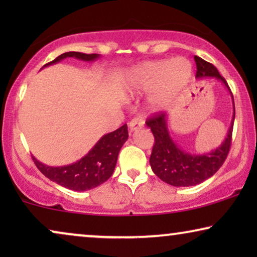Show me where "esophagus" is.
Here are the masks:
<instances>
[{
    "mask_svg": "<svg viewBox=\"0 0 257 257\" xmlns=\"http://www.w3.org/2000/svg\"><path fill=\"white\" fill-rule=\"evenodd\" d=\"M143 126H144V119H142V118H133L132 120L128 122L130 132L138 131V130L142 128Z\"/></svg>",
    "mask_w": 257,
    "mask_h": 257,
    "instance_id": "1",
    "label": "esophagus"
}]
</instances>
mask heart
Masks as SVG:
<instances>
[{"mask_svg": "<svg viewBox=\"0 0 257 257\" xmlns=\"http://www.w3.org/2000/svg\"><path fill=\"white\" fill-rule=\"evenodd\" d=\"M192 64L188 59H173L144 62L130 70L122 84L127 96L152 92L149 99L154 112L164 111L175 103L178 97L192 78Z\"/></svg>", "mask_w": 257, "mask_h": 257, "instance_id": "b5f03b06", "label": "heart"}]
</instances>
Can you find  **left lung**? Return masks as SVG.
I'll use <instances>...</instances> for the list:
<instances>
[{"label": "left lung", "mask_w": 257, "mask_h": 257, "mask_svg": "<svg viewBox=\"0 0 257 257\" xmlns=\"http://www.w3.org/2000/svg\"><path fill=\"white\" fill-rule=\"evenodd\" d=\"M196 63V78H216L229 91L233 101V118L227 136L220 146L208 153L194 154L186 152L172 138L168 128V115L160 112L146 121L154 136V145L150 158V165L158 178L175 187H188L203 182L213 177L226 160L230 150L231 133L235 119V105L233 93L226 79L220 75L217 69L210 63L194 56Z\"/></svg>", "instance_id": "1"}]
</instances>
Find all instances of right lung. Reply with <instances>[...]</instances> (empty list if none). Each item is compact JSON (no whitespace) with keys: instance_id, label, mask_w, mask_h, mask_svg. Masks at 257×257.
<instances>
[{"instance_id":"1","label":"right lung","mask_w":257,"mask_h":257,"mask_svg":"<svg viewBox=\"0 0 257 257\" xmlns=\"http://www.w3.org/2000/svg\"><path fill=\"white\" fill-rule=\"evenodd\" d=\"M68 57H73L83 62H93L99 58L100 55H87L76 51L64 52L52 62L45 64L43 68L56 64ZM127 138V125L125 124L115 131L104 135L87 154L73 164L54 167L41 163L34 156L33 160L38 170L56 184L76 192L89 191L108 180L113 174L119 151Z\"/></svg>"}]
</instances>
